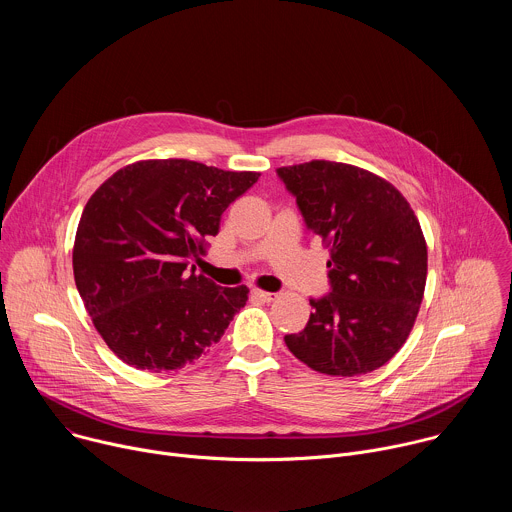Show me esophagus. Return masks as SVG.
<instances>
[{"instance_id":"obj_1","label":"esophagus","mask_w":512,"mask_h":512,"mask_svg":"<svg viewBox=\"0 0 512 512\" xmlns=\"http://www.w3.org/2000/svg\"><path fill=\"white\" fill-rule=\"evenodd\" d=\"M251 294L255 296V298H259V300H263V302H273L275 298H277V294H271V291H263V289H253Z\"/></svg>"}]
</instances>
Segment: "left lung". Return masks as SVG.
<instances>
[{
  "instance_id": "left-lung-1",
  "label": "left lung",
  "mask_w": 512,
  "mask_h": 512,
  "mask_svg": "<svg viewBox=\"0 0 512 512\" xmlns=\"http://www.w3.org/2000/svg\"><path fill=\"white\" fill-rule=\"evenodd\" d=\"M308 229L330 251L332 294L285 344L312 371L358 377L389 362L409 338L427 279V245L407 198L385 178L342 162L277 170Z\"/></svg>"
}]
</instances>
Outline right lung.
<instances>
[{
	"label": "right lung",
	"instance_id": "1",
	"mask_svg": "<svg viewBox=\"0 0 512 512\" xmlns=\"http://www.w3.org/2000/svg\"><path fill=\"white\" fill-rule=\"evenodd\" d=\"M200 162L139 160L89 198L72 247L83 304L125 364L176 371L223 338L249 287H218L186 271L206 255L221 216L259 178Z\"/></svg>",
	"mask_w": 512,
	"mask_h": 512
}]
</instances>
